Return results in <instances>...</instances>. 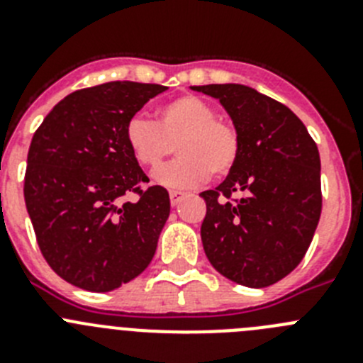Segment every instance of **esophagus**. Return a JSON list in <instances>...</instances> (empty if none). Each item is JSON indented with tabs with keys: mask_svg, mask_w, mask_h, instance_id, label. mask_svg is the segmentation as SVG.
<instances>
[{
	"mask_svg": "<svg viewBox=\"0 0 363 363\" xmlns=\"http://www.w3.org/2000/svg\"><path fill=\"white\" fill-rule=\"evenodd\" d=\"M184 196H185V194L182 191H171V192H169V198H171L172 207H176V205L182 201V198H184Z\"/></svg>",
	"mask_w": 363,
	"mask_h": 363,
	"instance_id": "34e87169",
	"label": "esophagus"
}]
</instances>
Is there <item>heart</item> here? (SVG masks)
Listing matches in <instances>:
<instances>
[{"label": "heart", "mask_w": 363, "mask_h": 363, "mask_svg": "<svg viewBox=\"0 0 363 363\" xmlns=\"http://www.w3.org/2000/svg\"><path fill=\"white\" fill-rule=\"evenodd\" d=\"M125 142L133 158L156 169L174 150L178 158L154 172V182L169 189H187L233 171L240 156V134L227 118L198 96H179L156 108V123L133 116L125 125Z\"/></svg>", "instance_id": "1"}]
</instances>
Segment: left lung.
I'll return each instance as SVG.
<instances>
[{
    "label": "left lung",
    "mask_w": 363,
    "mask_h": 363,
    "mask_svg": "<svg viewBox=\"0 0 363 363\" xmlns=\"http://www.w3.org/2000/svg\"><path fill=\"white\" fill-rule=\"evenodd\" d=\"M218 99L240 134V156L213 191L201 223L203 251L220 274L245 287L285 278L311 245L322 213L318 147L300 118L240 83L191 86ZM236 191L244 196L230 202Z\"/></svg>",
    "instance_id": "left-lung-1"
}]
</instances>
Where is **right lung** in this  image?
<instances>
[{
	"label": "right lung",
	"mask_w": 363,
	"mask_h": 363,
	"mask_svg": "<svg viewBox=\"0 0 363 363\" xmlns=\"http://www.w3.org/2000/svg\"><path fill=\"white\" fill-rule=\"evenodd\" d=\"M156 83L108 82L63 98L34 133L25 203L47 264L69 284L107 293L142 274L171 213L125 142V125ZM138 194L129 202V194Z\"/></svg>",
	"instance_id": "obj_1"
}]
</instances>
